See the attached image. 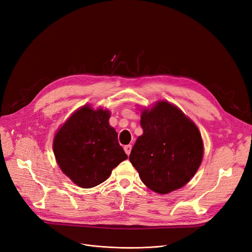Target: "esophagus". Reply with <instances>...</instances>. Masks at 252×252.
Instances as JSON below:
<instances>
[{
	"label": "esophagus",
	"instance_id": "1",
	"mask_svg": "<svg viewBox=\"0 0 252 252\" xmlns=\"http://www.w3.org/2000/svg\"><path fill=\"white\" fill-rule=\"evenodd\" d=\"M125 152H126V154L127 155V156H129V154H130V151H131V146L130 145H126V146H125Z\"/></svg>",
	"mask_w": 252,
	"mask_h": 252
}]
</instances>
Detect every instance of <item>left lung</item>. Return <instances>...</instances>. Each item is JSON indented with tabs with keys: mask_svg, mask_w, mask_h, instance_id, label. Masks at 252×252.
Listing matches in <instances>:
<instances>
[{
	"mask_svg": "<svg viewBox=\"0 0 252 252\" xmlns=\"http://www.w3.org/2000/svg\"><path fill=\"white\" fill-rule=\"evenodd\" d=\"M139 136L129 155L131 165L151 190L167 194L185 186L203 158V141L197 126L168 101L142 111Z\"/></svg>",
	"mask_w": 252,
	"mask_h": 252,
	"instance_id": "left-lung-1",
	"label": "left lung"
}]
</instances>
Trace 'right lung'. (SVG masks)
<instances>
[{"instance_id": "add662e5", "label": "right lung", "mask_w": 252, "mask_h": 252, "mask_svg": "<svg viewBox=\"0 0 252 252\" xmlns=\"http://www.w3.org/2000/svg\"><path fill=\"white\" fill-rule=\"evenodd\" d=\"M110 112L84 105L56 132L53 152L61 171L81 188L104 182L111 171L127 158L109 126Z\"/></svg>"}]
</instances>
